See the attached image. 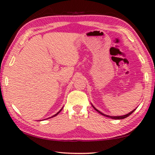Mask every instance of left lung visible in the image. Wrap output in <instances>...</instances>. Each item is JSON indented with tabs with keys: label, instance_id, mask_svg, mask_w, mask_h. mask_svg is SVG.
Masks as SVG:
<instances>
[{
	"label": "left lung",
	"instance_id": "obj_1",
	"mask_svg": "<svg viewBox=\"0 0 155 155\" xmlns=\"http://www.w3.org/2000/svg\"><path fill=\"white\" fill-rule=\"evenodd\" d=\"M91 105H92V106H93V107L94 108V110H96L97 111L98 113L101 114L102 115H104V116H105V117H110V118L114 119V120H122V119L126 118V117H129L130 115H131V114L133 113L136 110V109H134V110H132L131 112H130V113H129L128 114H126V115H122V116H110V115H105V114H104L103 113H101V111L98 110L96 109V107H94L92 104H91Z\"/></svg>",
	"mask_w": 155,
	"mask_h": 155
}]
</instances>
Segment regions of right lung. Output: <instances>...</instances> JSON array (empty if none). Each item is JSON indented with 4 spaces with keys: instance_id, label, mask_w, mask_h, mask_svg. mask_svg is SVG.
<instances>
[{
    "instance_id": "1",
    "label": "right lung",
    "mask_w": 155,
    "mask_h": 155,
    "mask_svg": "<svg viewBox=\"0 0 155 155\" xmlns=\"http://www.w3.org/2000/svg\"><path fill=\"white\" fill-rule=\"evenodd\" d=\"M63 107H62V108H61V110H59V112H58V113H56V114H55V115H53V116H52V117H49V118H51V117H55V116H57V115H58V114H59V113H60V112H61V110H62V109H63ZM49 118H48V119H49Z\"/></svg>"
}]
</instances>
